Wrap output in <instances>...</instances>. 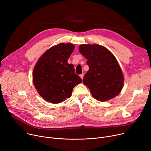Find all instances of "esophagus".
I'll use <instances>...</instances> for the list:
<instances>
[{"label": "esophagus", "mask_w": 151, "mask_h": 151, "mask_svg": "<svg viewBox=\"0 0 151 151\" xmlns=\"http://www.w3.org/2000/svg\"><path fill=\"white\" fill-rule=\"evenodd\" d=\"M83 76H84V74H81V75H80V77H81L82 79V78H83Z\"/></svg>", "instance_id": "34e87169"}]
</instances>
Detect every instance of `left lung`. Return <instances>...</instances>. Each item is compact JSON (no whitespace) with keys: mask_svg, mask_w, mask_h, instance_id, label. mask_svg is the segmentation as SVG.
Returning <instances> with one entry per match:
<instances>
[{"mask_svg":"<svg viewBox=\"0 0 151 151\" xmlns=\"http://www.w3.org/2000/svg\"><path fill=\"white\" fill-rule=\"evenodd\" d=\"M79 52L87 58L89 70L83 78L92 96L106 101L117 96L122 89L124 78L114 55L106 47L98 44H83Z\"/></svg>","mask_w":151,"mask_h":151,"instance_id":"obj_1","label":"left lung"}]
</instances>
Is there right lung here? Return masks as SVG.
Instances as JSON below:
<instances>
[{
  "mask_svg": "<svg viewBox=\"0 0 151 151\" xmlns=\"http://www.w3.org/2000/svg\"><path fill=\"white\" fill-rule=\"evenodd\" d=\"M74 50L72 44H60L42 55L33 70V83L47 101L60 103L70 98L75 86L82 82L68 60Z\"/></svg>",
  "mask_w": 151,
  "mask_h": 151,
  "instance_id": "1",
  "label": "right lung"
}]
</instances>
